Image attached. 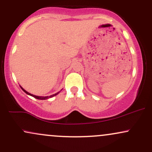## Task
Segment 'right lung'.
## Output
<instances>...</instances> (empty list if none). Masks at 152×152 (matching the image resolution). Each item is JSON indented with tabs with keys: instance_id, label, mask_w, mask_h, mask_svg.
Instances as JSON below:
<instances>
[{
	"instance_id": "obj_1",
	"label": "right lung",
	"mask_w": 152,
	"mask_h": 152,
	"mask_svg": "<svg viewBox=\"0 0 152 152\" xmlns=\"http://www.w3.org/2000/svg\"><path fill=\"white\" fill-rule=\"evenodd\" d=\"M20 88H21V89H22L23 91L25 92L26 94H27L28 95H30V96H31L34 97V98H36V99H40V100H45V99L51 98V97L54 96H56L57 94H58L59 93V92H58V93H56V94H53V95L49 96H35V95H34V94H30V93H28V92L26 91L25 89H23V88L21 86H20Z\"/></svg>"
}]
</instances>
